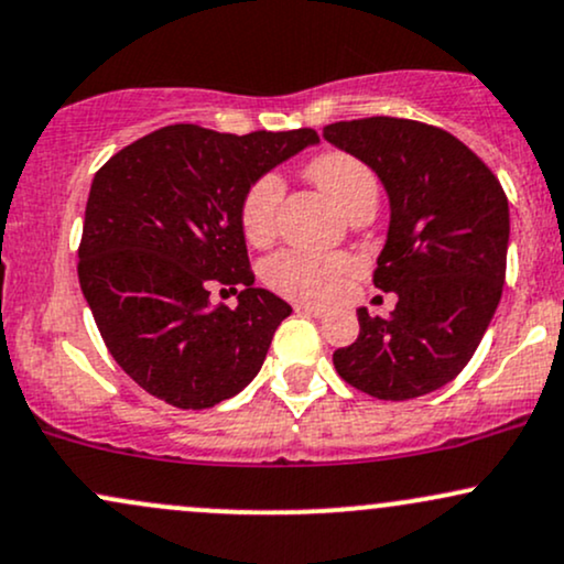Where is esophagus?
<instances>
[{
    "label": "esophagus",
    "instance_id": "34e87169",
    "mask_svg": "<svg viewBox=\"0 0 564 564\" xmlns=\"http://www.w3.org/2000/svg\"><path fill=\"white\" fill-rule=\"evenodd\" d=\"M294 310L302 315H313V318H323V315H326V310L318 307V304H307V302H296Z\"/></svg>",
    "mask_w": 564,
    "mask_h": 564
}]
</instances>
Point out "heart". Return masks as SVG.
<instances>
[{
  "instance_id": "heart-1",
  "label": "heart",
  "mask_w": 564,
  "mask_h": 564,
  "mask_svg": "<svg viewBox=\"0 0 564 564\" xmlns=\"http://www.w3.org/2000/svg\"><path fill=\"white\" fill-rule=\"evenodd\" d=\"M307 174L349 217L366 200H377V180L360 159L345 151H326L310 159ZM283 183L278 174H262L241 198V232L249 243L262 246L275 236ZM358 273V262L339 251L283 249L262 262V281L278 294L302 302H332Z\"/></svg>"
}]
</instances>
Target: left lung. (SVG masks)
<instances>
[{
  "label": "left lung",
  "instance_id": "1",
  "mask_svg": "<svg viewBox=\"0 0 564 564\" xmlns=\"http://www.w3.org/2000/svg\"><path fill=\"white\" fill-rule=\"evenodd\" d=\"M323 138L366 161L390 193L373 286L398 294L392 318L358 310V339L336 349L334 368L371 398H422L462 373L494 318L507 193L475 151L424 121L368 116L323 127Z\"/></svg>",
  "mask_w": 564,
  "mask_h": 564
}]
</instances>
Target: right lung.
<instances>
[{
    "label": "right lung",
    "instance_id": "obj_1",
    "mask_svg": "<svg viewBox=\"0 0 564 564\" xmlns=\"http://www.w3.org/2000/svg\"><path fill=\"white\" fill-rule=\"evenodd\" d=\"M318 142L310 127L223 134L161 127L121 148L89 187L79 283L113 360L174 408H212L257 377L291 307L254 286L241 232L246 187ZM239 307L212 305V288Z\"/></svg>",
    "mask_w": 564,
    "mask_h": 564
}]
</instances>
